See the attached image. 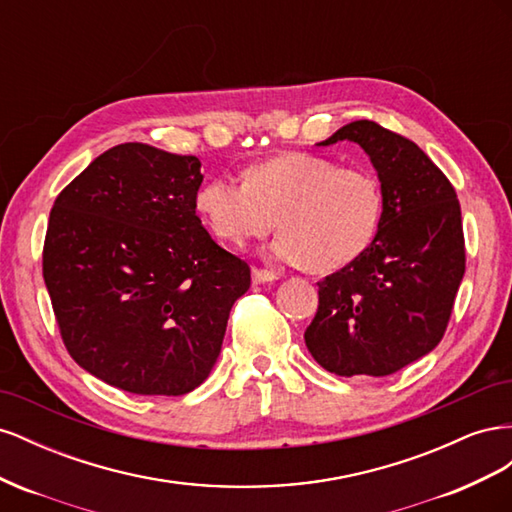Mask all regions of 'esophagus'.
<instances>
[{
    "label": "esophagus",
    "instance_id": "obj_1",
    "mask_svg": "<svg viewBox=\"0 0 512 512\" xmlns=\"http://www.w3.org/2000/svg\"><path fill=\"white\" fill-rule=\"evenodd\" d=\"M252 280L254 284H265V282H275L280 280V275L269 269H252Z\"/></svg>",
    "mask_w": 512,
    "mask_h": 512
}]
</instances>
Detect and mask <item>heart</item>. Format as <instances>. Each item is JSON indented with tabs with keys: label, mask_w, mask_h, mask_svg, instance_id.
Masks as SVG:
<instances>
[{
	"label": "heart",
	"mask_w": 512,
	"mask_h": 512,
	"mask_svg": "<svg viewBox=\"0 0 512 512\" xmlns=\"http://www.w3.org/2000/svg\"><path fill=\"white\" fill-rule=\"evenodd\" d=\"M374 173L339 166L305 151H286L252 166L245 179L218 175L200 185L196 209L218 239L243 245L277 228L271 252L309 271H337L374 241L382 220Z\"/></svg>",
	"instance_id": "heart-1"
}]
</instances>
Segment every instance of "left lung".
<instances>
[{"instance_id": "8db88e82", "label": "left lung", "mask_w": 512, "mask_h": 512, "mask_svg": "<svg viewBox=\"0 0 512 512\" xmlns=\"http://www.w3.org/2000/svg\"><path fill=\"white\" fill-rule=\"evenodd\" d=\"M361 145L384 207L367 250L318 282L305 346L337 376H389L440 344L466 273L461 207L451 181L406 136L352 121L318 145Z\"/></svg>"}]
</instances>
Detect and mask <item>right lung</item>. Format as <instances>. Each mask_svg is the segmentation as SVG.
Returning a JSON list of instances; mask_svg holds the SVG:
<instances>
[{
    "label": "right lung",
    "mask_w": 512,
    "mask_h": 512,
    "mask_svg": "<svg viewBox=\"0 0 512 512\" xmlns=\"http://www.w3.org/2000/svg\"><path fill=\"white\" fill-rule=\"evenodd\" d=\"M200 160L143 143L104 151L55 198L42 275L61 339L91 376L185 395L218 361L250 267L196 215Z\"/></svg>",
    "instance_id": "obj_1"
}]
</instances>
